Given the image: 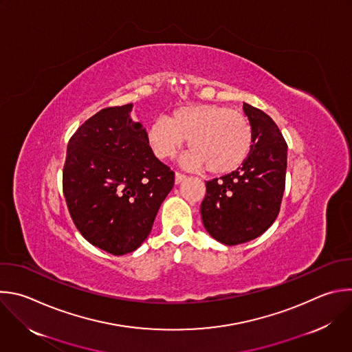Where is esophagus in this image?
Listing matches in <instances>:
<instances>
[{"mask_svg":"<svg viewBox=\"0 0 352 352\" xmlns=\"http://www.w3.org/2000/svg\"><path fill=\"white\" fill-rule=\"evenodd\" d=\"M185 178H186L185 174H182V173H175V184H181Z\"/></svg>","mask_w":352,"mask_h":352,"instance_id":"obj_1","label":"esophagus"}]
</instances>
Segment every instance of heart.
<instances>
[{"mask_svg": "<svg viewBox=\"0 0 352 352\" xmlns=\"http://www.w3.org/2000/svg\"><path fill=\"white\" fill-rule=\"evenodd\" d=\"M146 137L151 149L162 160L174 157L189 140L190 152L185 155L184 163L190 168H206L210 174L236 170L253 145L248 117L219 104L178 107L170 117H157Z\"/></svg>", "mask_w": 352, "mask_h": 352, "instance_id": "b5f03b06", "label": "heart"}]
</instances>
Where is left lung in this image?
<instances>
[{"label":"left lung","mask_w":352,"mask_h":352,"mask_svg":"<svg viewBox=\"0 0 352 352\" xmlns=\"http://www.w3.org/2000/svg\"><path fill=\"white\" fill-rule=\"evenodd\" d=\"M245 113L253 145L243 164L221 178L206 181L200 206L210 235L235 246L258 238L276 219L286 184L287 144L271 117L248 103Z\"/></svg>","instance_id":"8db88e82"}]
</instances>
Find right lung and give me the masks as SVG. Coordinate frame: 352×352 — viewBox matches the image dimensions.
<instances>
[{"label": "right lung", "mask_w": 352, "mask_h": 352, "mask_svg": "<svg viewBox=\"0 0 352 352\" xmlns=\"http://www.w3.org/2000/svg\"><path fill=\"white\" fill-rule=\"evenodd\" d=\"M133 104L99 110L67 144L63 195L70 217L94 246L123 256L137 250L174 186V173L130 119Z\"/></svg>", "instance_id": "add662e5"}]
</instances>
